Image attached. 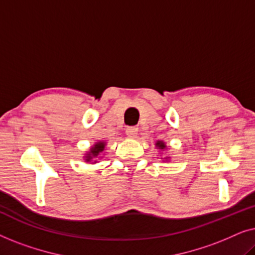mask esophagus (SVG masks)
I'll return each mask as SVG.
<instances>
[{
  "mask_svg": "<svg viewBox=\"0 0 255 255\" xmlns=\"http://www.w3.org/2000/svg\"><path fill=\"white\" fill-rule=\"evenodd\" d=\"M125 133H127L128 137L133 138L138 133V128L134 127H128V128H127V130H125Z\"/></svg>",
  "mask_w": 255,
  "mask_h": 255,
  "instance_id": "obj_1",
  "label": "esophagus"
}]
</instances>
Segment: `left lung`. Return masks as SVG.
I'll return each instance as SVG.
<instances>
[{
	"mask_svg": "<svg viewBox=\"0 0 255 255\" xmlns=\"http://www.w3.org/2000/svg\"><path fill=\"white\" fill-rule=\"evenodd\" d=\"M155 147L156 148H159V149H165L167 146H166V144H165V141H162V140H158L155 142ZM162 159V158H161ZM169 159V156H167V158H163V160H168Z\"/></svg>",
	"mask_w": 255,
	"mask_h": 255,
	"instance_id": "left-lung-1",
	"label": "left lung"
}]
</instances>
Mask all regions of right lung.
<instances>
[{
  "instance_id": "add662e5",
  "label": "right lung",
  "mask_w": 255,
  "mask_h": 255,
  "mask_svg": "<svg viewBox=\"0 0 255 255\" xmlns=\"http://www.w3.org/2000/svg\"><path fill=\"white\" fill-rule=\"evenodd\" d=\"M106 141H97L95 145L92 146L89 152H87V154L85 155V160L87 162H93L96 163L97 162V158H100V155L102 154V152L104 151V147H106Z\"/></svg>"
}]
</instances>
